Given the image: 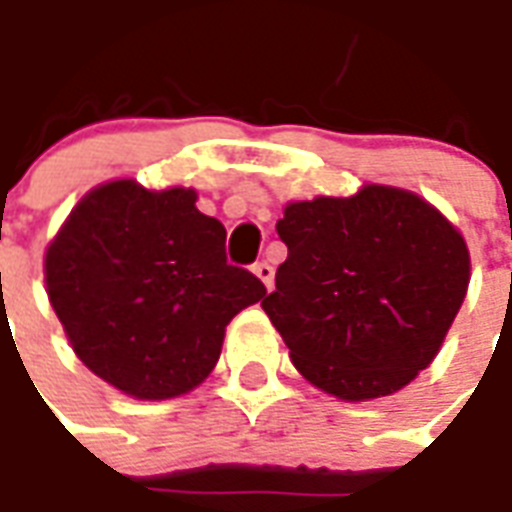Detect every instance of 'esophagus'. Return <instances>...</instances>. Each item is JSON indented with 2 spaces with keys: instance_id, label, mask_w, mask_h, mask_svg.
Segmentation results:
<instances>
[{
  "instance_id": "1",
  "label": "esophagus",
  "mask_w": 512,
  "mask_h": 512,
  "mask_svg": "<svg viewBox=\"0 0 512 512\" xmlns=\"http://www.w3.org/2000/svg\"><path fill=\"white\" fill-rule=\"evenodd\" d=\"M253 273H256V278H259V281H262L267 289H273V278H275L273 264H270V262H256V264H253Z\"/></svg>"
}]
</instances>
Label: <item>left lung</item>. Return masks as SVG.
I'll return each mask as SVG.
<instances>
[{
	"label": "left lung",
	"mask_w": 512,
	"mask_h": 512,
	"mask_svg": "<svg viewBox=\"0 0 512 512\" xmlns=\"http://www.w3.org/2000/svg\"><path fill=\"white\" fill-rule=\"evenodd\" d=\"M275 231L289 256L262 308L308 383L364 402L430 366L469 289V248L436 206L366 184L289 204Z\"/></svg>",
	"instance_id": "obj_1"
}]
</instances>
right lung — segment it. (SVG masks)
<instances>
[{
  "label": "right lung",
  "instance_id": "add662e5",
  "mask_svg": "<svg viewBox=\"0 0 512 512\" xmlns=\"http://www.w3.org/2000/svg\"><path fill=\"white\" fill-rule=\"evenodd\" d=\"M195 190L121 179L90 190L46 250V292L79 361L137 400L215 369L226 325L267 289L228 264L226 228Z\"/></svg>",
  "mask_w": 512,
  "mask_h": 512
}]
</instances>
